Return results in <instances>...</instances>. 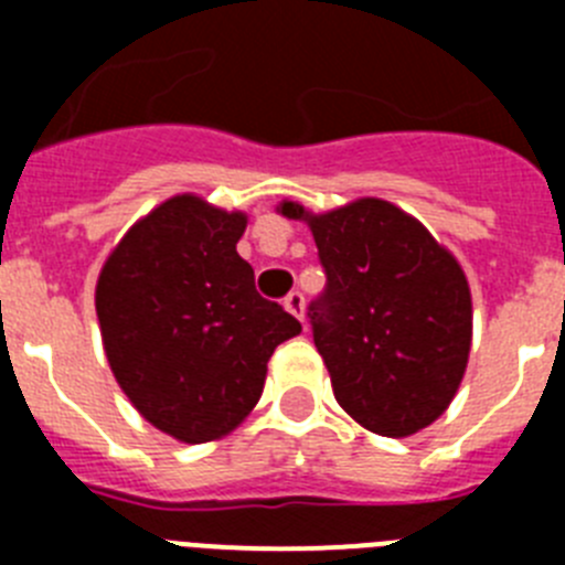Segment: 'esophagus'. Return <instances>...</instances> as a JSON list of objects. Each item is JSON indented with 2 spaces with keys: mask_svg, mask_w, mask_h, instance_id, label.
Wrapping results in <instances>:
<instances>
[{
  "mask_svg": "<svg viewBox=\"0 0 565 565\" xmlns=\"http://www.w3.org/2000/svg\"><path fill=\"white\" fill-rule=\"evenodd\" d=\"M286 311L294 313L297 319H306V297L299 291H291L286 297Z\"/></svg>",
  "mask_w": 565,
  "mask_h": 565,
  "instance_id": "obj_1",
  "label": "esophagus"
}]
</instances>
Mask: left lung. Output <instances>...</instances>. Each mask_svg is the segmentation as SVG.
<instances>
[{"mask_svg":"<svg viewBox=\"0 0 565 565\" xmlns=\"http://www.w3.org/2000/svg\"><path fill=\"white\" fill-rule=\"evenodd\" d=\"M277 212L308 223L326 266L328 288L308 317L339 407L376 436L430 427L456 398L472 344L458 259L382 198L326 214L282 201Z\"/></svg>","mask_w":565,"mask_h":565,"instance_id":"1","label":"left lung"}]
</instances>
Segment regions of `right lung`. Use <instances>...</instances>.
Listing matches in <instances>:
<instances>
[{
    "label": "right lung",
    "mask_w": 565,
    "mask_h": 565,
    "mask_svg": "<svg viewBox=\"0 0 565 565\" xmlns=\"http://www.w3.org/2000/svg\"><path fill=\"white\" fill-rule=\"evenodd\" d=\"M246 212L174 194L109 252L96 286L109 371L167 436H228L259 402L274 348L302 331L237 254Z\"/></svg>",
    "instance_id": "add662e5"
}]
</instances>
